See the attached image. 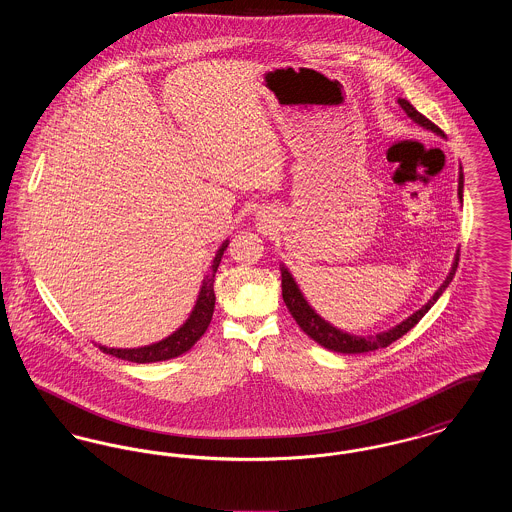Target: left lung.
<instances>
[{
  "instance_id": "obj_1",
  "label": "left lung",
  "mask_w": 512,
  "mask_h": 512,
  "mask_svg": "<svg viewBox=\"0 0 512 512\" xmlns=\"http://www.w3.org/2000/svg\"><path fill=\"white\" fill-rule=\"evenodd\" d=\"M397 103L401 105V109L407 113L409 119H413L418 126L426 128V130H432L434 134H438L441 138H445L443 130L438 128L432 121H428L422 113H418L414 109L413 105L407 101V99H397ZM463 188H464V176L463 167L459 169V199L463 201ZM459 265V253L455 255V261L451 265V270L445 278V282L439 286L436 293L430 297V301L420 307L416 313H413L411 317L405 318L403 322H399L397 326H393L386 332H380L376 336H355V334H349V332H343L340 328H336L334 324H330L328 320L318 315L317 311L309 305V301L305 299L303 292L299 290L295 278L292 276V272L288 268L284 267V263L280 265V272H282V297H284V303L288 307V311L292 313V317L295 318V322L299 324V328L311 338V340L317 341L318 345L330 349V351H336V353H347V355H355V353H368V351H376L380 347H388L390 343L395 340H399L401 336H405L414 324H418V320L424 317L432 305L439 299V295L445 292V288L451 284L453 276H455V270Z\"/></svg>"
}]
</instances>
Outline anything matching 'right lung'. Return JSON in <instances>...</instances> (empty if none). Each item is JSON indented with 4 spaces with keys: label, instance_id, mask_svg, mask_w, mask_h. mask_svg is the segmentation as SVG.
<instances>
[{
    "label": "right lung",
    "instance_id": "1",
    "mask_svg": "<svg viewBox=\"0 0 512 512\" xmlns=\"http://www.w3.org/2000/svg\"><path fill=\"white\" fill-rule=\"evenodd\" d=\"M226 247H228V240L222 242L219 251L213 257L211 270L203 276L199 295H197V301H195L190 317L186 318V322L178 330H174L171 336H167L165 340L144 345V347H130V349L126 347V349H121V347L99 345V349L103 353H107V355H113V357L122 359V361L138 363V365L157 363V361H169V359H174V357L190 351L194 347L195 341L205 334V330L211 324L213 311H215V290H213V284H215V274H217V268H219L220 259H222Z\"/></svg>",
    "mask_w": 512,
    "mask_h": 512
}]
</instances>
